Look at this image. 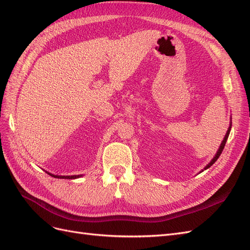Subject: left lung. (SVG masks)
I'll return each instance as SVG.
<instances>
[{"mask_svg":"<svg viewBox=\"0 0 250 250\" xmlns=\"http://www.w3.org/2000/svg\"><path fill=\"white\" fill-rule=\"evenodd\" d=\"M230 126H229V130H228V132H226V134H225V137H224V140L222 141V143H221V146H220V148H219V150H218V152H217V154L215 155V157L213 158V160H211V162L207 166L206 168L204 169H208L211 165H213L218 158H219V156H220V154L222 153V151H223V149H224V146H225V144H226V141H228V138H229V132H230Z\"/></svg>","mask_w":250,"mask_h":250,"instance_id":"8db88e82","label":"left lung"}]
</instances>
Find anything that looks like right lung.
Segmentation results:
<instances>
[{
	"label": "right lung",
	"instance_id": "obj_1",
	"mask_svg": "<svg viewBox=\"0 0 250 250\" xmlns=\"http://www.w3.org/2000/svg\"><path fill=\"white\" fill-rule=\"evenodd\" d=\"M48 174H50V175L52 176V177H55V178H64V179H75V178H78V177H80L81 175H73V176H59V175H53V174H51V173H48Z\"/></svg>",
	"mask_w": 250,
	"mask_h": 250
}]
</instances>
